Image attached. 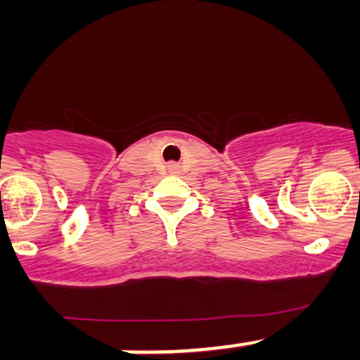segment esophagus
I'll return each mask as SVG.
<instances>
[{"label":"esophagus","instance_id":"esophagus-1","mask_svg":"<svg viewBox=\"0 0 360 360\" xmlns=\"http://www.w3.org/2000/svg\"><path fill=\"white\" fill-rule=\"evenodd\" d=\"M177 169V165H176V163H172V165H170V170H172V172H174V170H176Z\"/></svg>","mask_w":360,"mask_h":360}]
</instances>
